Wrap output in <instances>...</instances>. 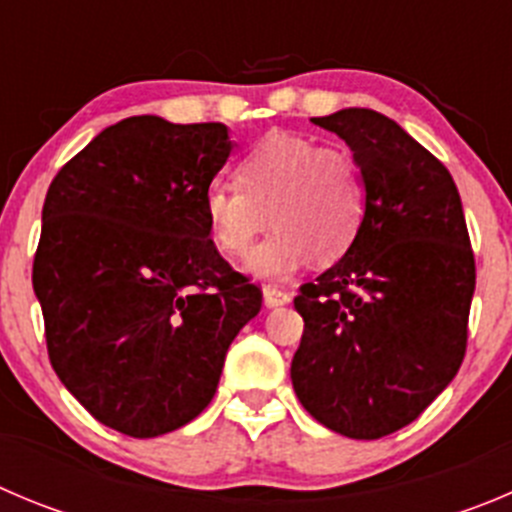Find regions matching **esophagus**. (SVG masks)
Returning <instances> with one entry per match:
<instances>
[{"mask_svg":"<svg viewBox=\"0 0 512 512\" xmlns=\"http://www.w3.org/2000/svg\"><path fill=\"white\" fill-rule=\"evenodd\" d=\"M262 300H265L267 308H280V305L290 303V293L288 290L278 288V285H265V288H262Z\"/></svg>","mask_w":512,"mask_h":512,"instance_id":"34e87169","label":"esophagus"}]
</instances>
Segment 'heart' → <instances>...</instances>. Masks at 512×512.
I'll return each instance as SVG.
<instances>
[{
	"label": "heart",
	"mask_w": 512,
	"mask_h": 512,
	"mask_svg": "<svg viewBox=\"0 0 512 512\" xmlns=\"http://www.w3.org/2000/svg\"><path fill=\"white\" fill-rule=\"evenodd\" d=\"M241 186H209L204 219L214 245L242 257L257 234H272L252 250L245 267L255 278H288L310 257L328 265L351 250L366 212V186L356 159L341 146L270 131L237 161Z\"/></svg>",
	"instance_id": "1"
}]
</instances>
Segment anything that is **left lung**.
I'll use <instances>...</instances> for the list:
<instances>
[{"instance_id": "8db88e82", "label": "left lung", "mask_w": 512, "mask_h": 512, "mask_svg": "<svg viewBox=\"0 0 512 512\" xmlns=\"http://www.w3.org/2000/svg\"><path fill=\"white\" fill-rule=\"evenodd\" d=\"M313 123L351 148L366 212L351 250L295 298L305 331L290 379L323 427L379 439L460 371L475 257L450 171L399 123L369 108Z\"/></svg>"}]
</instances>
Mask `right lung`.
<instances>
[{
	"label": "right lung",
	"mask_w": 512,
	"mask_h": 512,
	"mask_svg": "<svg viewBox=\"0 0 512 512\" xmlns=\"http://www.w3.org/2000/svg\"><path fill=\"white\" fill-rule=\"evenodd\" d=\"M224 123L131 116L57 171L32 288L50 364L105 427L159 437L204 412L257 285L209 240L204 194L232 154Z\"/></svg>",
	"instance_id": "1"
}]
</instances>
